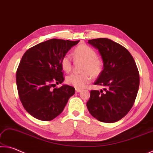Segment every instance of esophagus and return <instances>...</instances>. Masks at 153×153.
<instances>
[{
    "mask_svg": "<svg viewBox=\"0 0 153 153\" xmlns=\"http://www.w3.org/2000/svg\"><path fill=\"white\" fill-rule=\"evenodd\" d=\"M75 90H76V93H79V92L81 91L82 89H80V88H76V89H75Z\"/></svg>",
    "mask_w": 153,
    "mask_h": 153,
    "instance_id": "obj_1",
    "label": "esophagus"
}]
</instances>
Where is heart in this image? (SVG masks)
Returning a JSON list of instances; mask_svg holds the SVG:
<instances>
[{"mask_svg":"<svg viewBox=\"0 0 153 153\" xmlns=\"http://www.w3.org/2000/svg\"><path fill=\"white\" fill-rule=\"evenodd\" d=\"M74 57L76 59L84 62L81 74L72 73L66 77V82L70 85L76 88L83 87L91 81V75L97 76L101 73L103 68V62L97 57L94 50L87 45L82 44L74 49ZM62 68L66 72H69L72 68V57L71 55L66 54L61 60Z\"/></svg>","mask_w":153,"mask_h":153,"instance_id":"obj_1","label":"heart"}]
</instances>
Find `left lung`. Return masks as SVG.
Instances as JSON below:
<instances>
[{
    "label": "left lung",
    "mask_w": 153,
    "mask_h": 153,
    "mask_svg": "<svg viewBox=\"0 0 153 153\" xmlns=\"http://www.w3.org/2000/svg\"><path fill=\"white\" fill-rule=\"evenodd\" d=\"M88 43L98 49L103 61L94 85L104 88L91 90L87 109L100 121L117 122L128 113L137 96L140 76L136 62L128 50L111 39L89 40Z\"/></svg>",
    "instance_id": "8db88e82"
}]
</instances>
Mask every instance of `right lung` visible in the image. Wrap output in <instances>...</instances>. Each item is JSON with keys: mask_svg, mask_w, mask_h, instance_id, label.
Segmentation results:
<instances>
[{"mask_svg": "<svg viewBox=\"0 0 153 153\" xmlns=\"http://www.w3.org/2000/svg\"><path fill=\"white\" fill-rule=\"evenodd\" d=\"M80 41L52 39L25 52L16 72L19 99L26 111L41 121H51L63 111L74 87L63 85L61 60Z\"/></svg>", "mask_w": 153, "mask_h": 153, "instance_id": "obj_1", "label": "right lung"}]
</instances>
